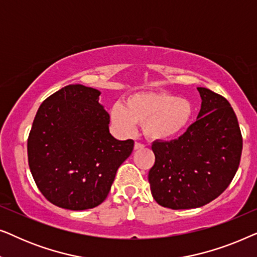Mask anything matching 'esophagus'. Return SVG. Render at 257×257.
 Instances as JSON below:
<instances>
[{
    "label": "esophagus",
    "mask_w": 257,
    "mask_h": 257,
    "mask_svg": "<svg viewBox=\"0 0 257 257\" xmlns=\"http://www.w3.org/2000/svg\"><path fill=\"white\" fill-rule=\"evenodd\" d=\"M144 147H145V145H144V144H142V143H137V142H136V144H135V150H143Z\"/></svg>",
    "instance_id": "34e87169"
}]
</instances>
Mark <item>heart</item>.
I'll list each match as a JSON object with an SVG mask.
<instances>
[{
  "label": "heart",
  "mask_w": 257,
  "mask_h": 257,
  "mask_svg": "<svg viewBox=\"0 0 257 257\" xmlns=\"http://www.w3.org/2000/svg\"><path fill=\"white\" fill-rule=\"evenodd\" d=\"M193 105L186 98L166 92H139L126 98L125 106L115 103L110 108L112 124L122 135L135 132L137 122L152 140L173 139L187 128Z\"/></svg>",
  "instance_id": "heart-1"
}]
</instances>
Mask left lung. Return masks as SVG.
Instances as JSON below:
<instances>
[{
    "label": "left lung",
    "mask_w": 257,
    "mask_h": 257,
    "mask_svg": "<svg viewBox=\"0 0 257 257\" xmlns=\"http://www.w3.org/2000/svg\"><path fill=\"white\" fill-rule=\"evenodd\" d=\"M201 108L195 122L171 142L156 140V163L149 172L151 193L160 206L189 209L216 199L240 165L242 136L226 98L198 87Z\"/></svg>",
    "instance_id": "left-lung-1"
}]
</instances>
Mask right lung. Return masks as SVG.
Wrapping results in <instances>:
<instances>
[{"mask_svg": "<svg viewBox=\"0 0 257 257\" xmlns=\"http://www.w3.org/2000/svg\"><path fill=\"white\" fill-rule=\"evenodd\" d=\"M100 91L71 84L38 108L28 138L33 178L45 199L61 208L84 210L106 199L119 166L132 153V139L110 133Z\"/></svg>", "mask_w": 257, "mask_h": 257, "instance_id": "1", "label": "right lung"}]
</instances>
